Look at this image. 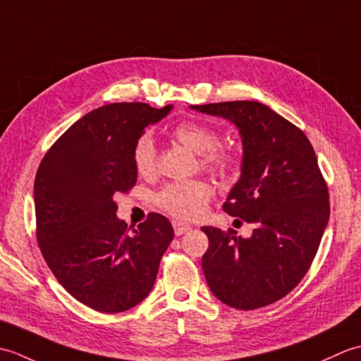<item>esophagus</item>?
<instances>
[{"mask_svg":"<svg viewBox=\"0 0 361 361\" xmlns=\"http://www.w3.org/2000/svg\"><path fill=\"white\" fill-rule=\"evenodd\" d=\"M190 229V226L189 225H186V224H181V221H173V231H175V234L176 235H181V234H185V233H188Z\"/></svg>","mask_w":361,"mask_h":361,"instance_id":"34e87169","label":"esophagus"}]
</instances>
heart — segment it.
Masks as SVG:
<instances>
[{
	"instance_id": "b5f03b06",
	"label": "heart",
	"mask_w": 361,
	"mask_h": 361,
	"mask_svg": "<svg viewBox=\"0 0 361 361\" xmlns=\"http://www.w3.org/2000/svg\"><path fill=\"white\" fill-rule=\"evenodd\" d=\"M172 136L176 142L185 145L197 155H202V164L214 172L225 175L231 172L235 166L233 153L217 147L220 136L216 130L198 122L186 121L172 130ZM133 163L137 173L142 176H149L155 172L157 152L150 136L145 135L137 140L133 150ZM211 195L212 189L208 183L192 180L166 186L157 195V203L161 209L175 219L195 220L203 216Z\"/></svg>"
}]
</instances>
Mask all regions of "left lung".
I'll return each instance as SVG.
<instances>
[{"label": "left lung", "mask_w": 361, "mask_h": 361, "mask_svg": "<svg viewBox=\"0 0 361 361\" xmlns=\"http://www.w3.org/2000/svg\"><path fill=\"white\" fill-rule=\"evenodd\" d=\"M190 109L231 122L242 140L240 178L224 211L255 224L247 239L234 229L203 226L209 247L202 257L217 299L255 310L288 295L309 271L331 214L315 150L301 130L255 101Z\"/></svg>", "instance_id": "1"}]
</instances>
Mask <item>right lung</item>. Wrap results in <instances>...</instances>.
Masks as SVG:
<instances>
[{"mask_svg":"<svg viewBox=\"0 0 361 361\" xmlns=\"http://www.w3.org/2000/svg\"><path fill=\"white\" fill-rule=\"evenodd\" d=\"M171 110L141 102L99 106L75 121L38 167V247L57 281L90 309L118 313L147 298L173 239L171 221L157 212L128 231L113 200L135 186L137 140Z\"/></svg>","mask_w":361,"mask_h":361,"instance_id":"right-lung-1","label":"right lung"}]
</instances>
